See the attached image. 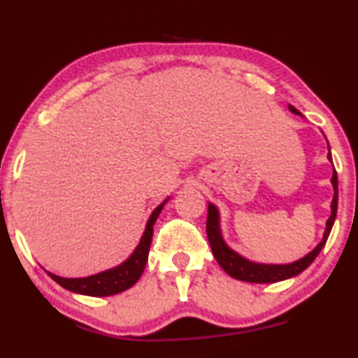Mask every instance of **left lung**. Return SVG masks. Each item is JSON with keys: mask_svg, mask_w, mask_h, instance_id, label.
<instances>
[{"mask_svg": "<svg viewBox=\"0 0 358 358\" xmlns=\"http://www.w3.org/2000/svg\"><path fill=\"white\" fill-rule=\"evenodd\" d=\"M288 110L294 115L302 116L299 110L294 108L292 105H288ZM329 162H331V155L329 148ZM331 187H334V200L330 205V217L325 223V231L322 236L320 243L317 245L312 252H308L307 255L299 258V260L292 262V264H258V262L248 260L236 253L234 248H230L223 240L222 235V227H220V212L213 203H208V218H206V235H208L210 247H212L213 257L217 258L218 265L222 266L225 272L236 280H242V282L248 283H275L282 282V280L296 277L299 273H302L305 268H308L312 265V262L315 260L318 253L322 252V248L325 247L327 238H329L331 227H334L335 217H337V206H338V180H337V171L334 170L331 175Z\"/></svg>", "mask_w": 358, "mask_h": 358, "instance_id": "8db88e82", "label": "left lung"}]
</instances>
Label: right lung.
Instances as JSON below:
<instances>
[{
  "label": "right lung",
  "mask_w": 358,
  "mask_h": 358,
  "mask_svg": "<svg viewBox=\"0 0 358 358\" xmlns=\"http://www.w3.org/2000/svg\"><path fill=\"white\" fill-rule=\"evenodd\" d=\"M168 200H170V196L165 198V200L153 210L145 225V231L143 235H141L140 243L136 245L135 250H133L131 255L120 265L105 270V272L81 278L59 277V275L51 273L48 270H46V273H48L58 285L73 292V294L88 296H110L120 294V292L128 290V288L135 285L138 280H140L141 273H143L146 262H148L150 245H152L153 238V225L155 222L158 220V217H160L163 206L166 205Z\"/></svg>",
  "instance_id": "obj_1"
}]
</instances>
